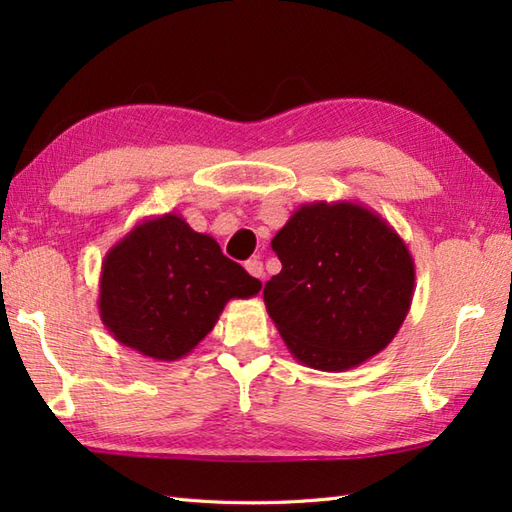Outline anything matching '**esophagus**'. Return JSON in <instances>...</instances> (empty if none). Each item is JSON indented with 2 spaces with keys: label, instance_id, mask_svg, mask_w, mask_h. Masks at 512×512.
Listing matches in <instances>:
<instances>
[{
  "label": "esophagus",
  "instance_id": "1",
  "mask_svg": "<svg viewBox=\"0 0 512 512\" xmlns=\"http://www.w3.org/2000/svg\"><path fill=\"white\" fill-rule=\"evenodd\" d=\"M244 266H246V270H248V275H250V277H255V279H264V264L259 262V259H248V262H246Z\"/></svg>",
  "mask_w": 512,
  "mask_h": 512
}]
</instances>
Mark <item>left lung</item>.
I'll list each match as a JSON object with an SVG mask.
<instances>
[{"mask_svg": "<svg viewBox=\"0 0 512 512\" xmlns=\"http://www.w3.org/2000/svg\"><path fill=\"white\" fill-rule=\"evenodd\" d=\"M281 273L266 310L290 354L345 372L394 341L411 308L416 266L402 237L358 202H308L270 242Z\"/></svg>", "mask_w": 512, "mask_h": 512, "instance_id": "8db88e82", "label": "left lung"}]
</instances>
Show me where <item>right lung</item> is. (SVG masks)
Returning a JSON list of instances; mask_svg holds the SVG:
<instances>
[{
	"mask_svg": "<svg viewBox=\"0 0 512 512\" xmlns=\"http://www.w3.org/2000/svg\"><path fill=\"white\" fill-rule=\"evenodd\" d=\"M262 281L222 255L178 213L147 217L107 250L99 314L114 339L154 361H178L209 334L231 299Z\"/></svg>",
	"mask_w": 512,
	"mask_h": 512,
	"instance_id": "obj_1",
	"label": "right lung"
}]
</instances>
